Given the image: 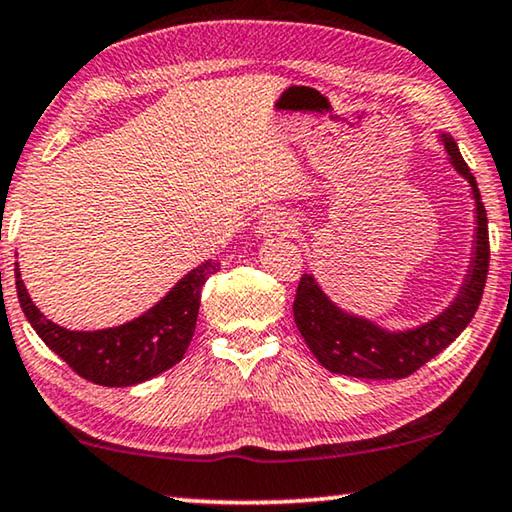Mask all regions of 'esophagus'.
Segmentation results:
<instances>
[{"mask_svg":"<svg viewBox=\"0 0 512 512\" xmlns=\"http://www.w3.org/2000/svg\"><path fill=\"white\" fill-rule=\"evenodd\" d=\"M259 236H292L296 232V220L285 211H273L259 220Z\"/></svg>","mask_w":512,"mask_h":512,"instance_id":"obj_1","label":"esophagus"}]
</instances>
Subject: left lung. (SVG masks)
Listing matches in <instances>:
<instances>
[{"label":"left lung","mask_w":512,"mask_h":512,"mask_svg":"<svg viewBox=\"0 0 512 512\" xmlns=\"http://www.w3.org/2000/svg\"><path fill=\"white\" fill-rule=\"evenodd\" d=\"M444 137V147L451 156L455 170L469 181L476 200V243L467 280L457 299L437 319L418 326L414 331L391 333L375 326L368 319L347 315L338 305L329 301L317 280L303 273L296 287L294 322L299 326L305 345L317 356V361L335 375L356 379H402L414 375L418 368L451 345L471 317L476 315L478 303L490 269V236H487V213L480 200L474 174L457 149L453 137Z\"/></svg>","instance_id":"left-lung-1"}]
</instances>
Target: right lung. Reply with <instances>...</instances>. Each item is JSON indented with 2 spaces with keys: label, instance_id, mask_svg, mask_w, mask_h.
<instances>
[{
  "label": "right lung",
  "instance_id": "obj_1",
  "mask_svg": "<svg viewBox=\"0 0 512 512\" xmlns=\"http://www.w3.org/2000/svg\"><path fill=\"white\" fill-rule=\"evenodd\" d=\"M220 269L204 262L183 276L172 292L133 322L103 331H68L52 324L29 299L20 271L15 289L20 308L45 345L82 379L101 386H135L177 365L193 340L202 285Z\"/></svg>",
  "mask_w": 512,
  "mask_h": 512
}]
</instances>
